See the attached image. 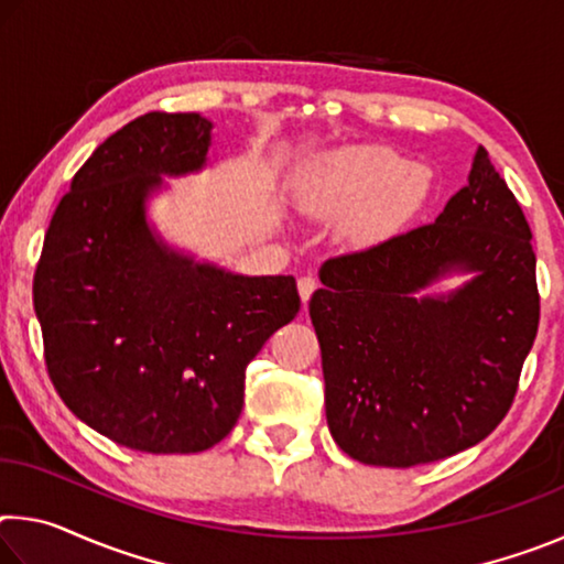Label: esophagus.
I'll return each mask as SVG.
<instances>
[{"instance_id": "1", "label": "esophagus", "mask_w": 564, "mask_h": 564, "mask_svg": "<svg viewBox=\"0 0 564 564\" xmlns=\"http://www.w3.org/2000/svg\"><path fill=\"white\" fill-rule=\"evenodd\" d=\"M316 289H318V281L313 279V275H301V279H299V293H301L303 303L311 301V295L316 293Z\"/></svg>"}]
</instances>
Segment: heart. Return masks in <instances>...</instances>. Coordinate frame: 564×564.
<instances>
[{"instance_id":"1","label":"heart","mask_w":564,"mask_h":564,"mask_svg":"<svg viewBox=\"0 0 564 564\" xmlns=\"http://www.w3.org/2000/svg\"><path fill=\"white\" fill-rule=\"evenodd\" d=\"M427 191V169L410 166L386 147H350L321 161L301 186L299 202L316 216L368 212L366 224L383 228L413 214Z\"/></svg>"}]
</instances>
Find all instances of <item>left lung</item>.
<instances>
[{
  "label": "left lung",
  "instance_id": "8db88e82",
  "mask_svg": "<svg viewBox=\"0 0 564 564\" xmlns=\"http://www.w3.org/2000/svg\"><path fill=\"white\" fill-rule=\"evenodd\" d=\"M528 218L488 151L433 224L333 256L311 299L333 441L352 460L413 467L488 437L538 336ZM478 275L447 300L412 293L447 270Z\"/></svg>",
  "mask_w": 564,
  "mask_h": 564
}]
</instances>
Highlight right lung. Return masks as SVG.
<instances>
[{"mask_svg":"<svg viewBox=\"0 0 564 564\" xmlns=\"http://www.w3.org/2000/svg\"><path fill=\"white\" fill-rule=\"evenodd\" d=\"M212 121L151 111L94 151L44 236L34 311L72 413L141 453H202L234 431L246 368L301 311L293 275H234L171 253L144 198L204 166Z\"/></svg>","mask_w":564,"mask_h":564,"instance_id":"right-lung-1","label":"right lung"}]
</instances>
